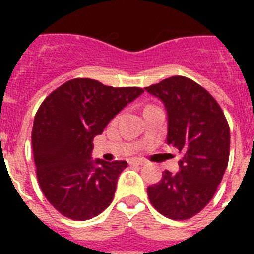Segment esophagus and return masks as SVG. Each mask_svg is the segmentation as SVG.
Segmentation results:
<instances>
[{
	"mask_svg": "<svg viewBox=\"0 0 254 254\" xmlns=\"http://www.w3.org/2000/svg\"><path fill=\"white\" fill-rule=\"evenodd\" d=\"M129 165H131V166H141V165H143V161L142 159H130Z\"/></svg>",
	"mask_w": 254,
	"mask_h": 254,
	"instance_id": "34e87169",
	"label": "esophagus"
}]
</instances>
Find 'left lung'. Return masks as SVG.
<instances>
[{
    "instance_id": "8db88e82",
    "label": "left lung",
    "mask_w": 254,
    "mask_h": 254,
    "mask_svg": "<svg viewBox=\"0 0 254 254\" xmlns=\"http://www.w3.org/2000/svg\"><path fill=\"white\" fill-rule=\"evenodd\" d=\"M167 113V145L182 153L179 171H163L147 187L151 204L174 220L190 219L212 199L229 158V127L216 100L189 77L173 76L145 88Z\"/></svg>"
}]
</instances>
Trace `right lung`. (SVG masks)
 <instances>
[{
  "label": "right lung",
  "instance_id": "obj_1",
  "mask_svg": "<svg viewBox=\"0 0 254 254\" xmlns=\"http://www.w3.org/2000/svg\"><path fill=\"white\" fill-rule=\"evenodd\" d=\"M143 93L92 79H73L46 97L34 119V162L42 192L62 215L88 220L115 196L127 161L92 158L93 138L127 104Z\"/></svg>",
  "mask_w": 254,
  "mask_h": 254
}]
</instances>
